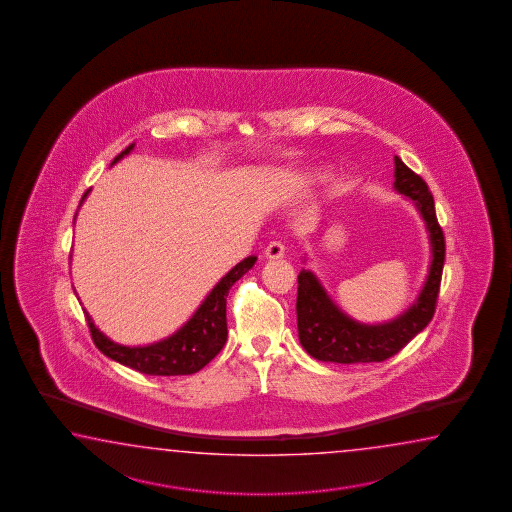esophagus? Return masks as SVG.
<instances>
[{
	"mask_svg": "<svg viewBox=\"0 0 512 512\" xmlns=\"http://www.w3.org/2000/svg\"><path fill=\"white\" fill-rule=\"evenodd\" d=\"M283 254H285V245H283L280 240L271 241V243L267 245V249H265V256H267L269 260L283 258Z\"/></svg>",
	"mask_w": 512,
	"mask_h": 512,
	"instance_id": "esophagus-1",
	"label": "esophagus"
}]
</instances>
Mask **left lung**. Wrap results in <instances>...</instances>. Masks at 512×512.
<instances>
[{
  "label": "left lung",
  "mask_w": 512,
  "mask_h": 512,
  "mask_svg": "<svg viewBox=\"0 0 512 512\" xmlns=\"http://www.w3.org/2000/svg\"><path fill=\"white\" fill-rule=\"evenodd\" d=\"M395 190L414 199L430 230L434 258L423 293L403 316L390 324L364 326L344 315L329 300L313 272L302 269L296 296L298 337L305 351L315 359L338 364L382 362L399 353L434 318L446 251L445 234L435 216L434 196L425 179L410 170L397 155Z\"/></svg>",
  "instance_id": "8db88e82"
}]
</instances>
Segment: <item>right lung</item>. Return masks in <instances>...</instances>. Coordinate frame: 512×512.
<instances>
[{
  "label": "right lung",
  "instance_id": "obj_1",
  "mask_svg": "<svg viewBox=\"0 0 512 512\" xmlns=\"http://www.w3.org/2000/svg\"><path fill=\"white\" fill-rule=\"evenodd\" d=\"M131 148L133 144H130L124 152H120L111 164L117 163L126 153H130ZM86 196L87 192L82 196V201ZM254 261H256L254 256L240 261L232 271L227 272L225 278H221V282L212 289L207 300L201 304L196 315L192 316L185 326L172 337L152 346L128 348V346L115 344L98 331L86 313L87 326L95 346L109 359L117 360L120 364L144 375L172 377V375L196 373L201 368H205L225 346L227 296H229L230 287L251 269Z\"/></svg>",
  "mask_w": 512,
  "mask_h": 512
}]
</instances>
